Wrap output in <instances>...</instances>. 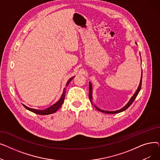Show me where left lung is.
<instances>
[{
    "mask_svg": "<svg viewBox=\"0 0 160 160\" xmlns=\"http://www.w3.org/2000/svg\"><path fill=\"white\" fill-rule=\"evenodd\" d=\"M136 44H137V43H136ZM141 83H142V74H141V80H140V83H139V87H138L137 91H136V93H134V95H133L132 96V97L130 98V101L128 102V104H127V105H126L125 106H124L122 108H121V110H117V111H113V112L112 111V112H110V111L102 110H100V109L98 108L96 106H95V108L97 109V110H98V111H100V112H102V113H110V114H111V113H112H112H120V112H122L126 110L127 108H128L132 105V104L134 100H135L136 97L138 96V93H139V92L140 90H141ZM89 100H90L91 102L92 103V104H93V102H92V85H91V83L89 82Z\"/></svg>",
    "mask_w": 160,
    "mask_h": 160,
    "instance_id": "1",
    "label": "left lung"
}]
</instances>
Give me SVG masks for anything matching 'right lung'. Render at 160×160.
I'll return each instance as SVG.
<instances>
[{
	"label": "right lung",
	"instance_id": "obj_1",
	"mask_svg": "<svg viewBox=\"0 0 160 160\" xmlns=\"http://www.w3.org/2000/svg\"><path fill=\"white\" fill-rule=\"evenodd\" d=\"M74 77H72L71 78L68 82H67V84H66V88L67 87V86L69 85V83H70V82L74 78ZM66 88H64L63 89V93H62V95L61 97V98L59 99V100L58 102H56L54 104H53L52 106H50L49 108H47V109H45V110H36V109H32V108H28L27 106H26L25 105H23L24 107L27 109V110H28L29 111L32 112H33L35 113L36 114H38V115H49V114H51V113H55L59 108H60L62 105L63 104V101H64V99H65V91H66Z\"/></svg>",
	"mask_w": 160,
	"mask_h": 160
}]
</instances>
